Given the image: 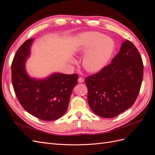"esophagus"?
Wrapping results in <instances>:
<instances>
[{
	"label": "esophagus",
	"mask_w": 155,
	"mask_h": 155,
	"mask_svg": "<svg viewBox=\"0 0 155 155\" xmlns=\"http://www.w3.org/2000/svg\"><path fill=\"white\" fill-rule=\"evenodd\" d=\"M84 81V79L82 77H79L78 79V82L79 83H82Z\"/></svg>",
	"instance_id": "1"
}]
</instances>
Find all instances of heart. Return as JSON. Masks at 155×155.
<instances>
[{"label": "heart", "mask_w": 155, "mask_h": 155, "mask_svg": "<svg viewBox=\"0 0 155 155\" xmlns=\"http://www.w3.org/2000/svg\"><path fill=\"white\" fill-rule=\"evenodd\" d=\"M77 51L85 54L83 67L90 73L98 72L108 64L114 54L116 45L112 38L104 34L90 32L81 34L77 39Z\"/></svg>", "instance_id": "obj_1"}]
</instances>
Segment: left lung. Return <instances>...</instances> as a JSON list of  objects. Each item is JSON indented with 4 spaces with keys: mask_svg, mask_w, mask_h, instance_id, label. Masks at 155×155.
<instances>
[{
    "mask_svg": "<svg viewBox=\"0 0 155 155\" xmlns=\"http://www.w3.org/2000/svg\"><path fill=\"white\" fill-rule=\"evenodd\" d=\"M143 64L138 50L126 40L111 63L85 79L87 102L97 116L111 118L131 107L139 94Z\"/></svg>",
    "mask_w": 155,
    "mask_h": 155,
    "instance_id": "1",
    "label": "left lung"
}]
</instances>
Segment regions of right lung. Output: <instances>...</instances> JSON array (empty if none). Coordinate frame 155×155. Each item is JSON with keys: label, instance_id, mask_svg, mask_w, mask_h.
I'll use <instances>...</instances> for the list:
<instances>
[{"label": "right lung", "instance_id": "obj_1", "mask_svg": "<svg viewBox=\"0 0 155 155\" xmlns=\"http://www.w3.org/2000/svg\"><path fill=\"white\" fill-rule=\"evenodd\" d=\"M33 39L25 41L17 51L12 63V81L22 107L31 115L43 121H53L67 111L77 74L54 73L43 80L30 78L25 62L30 54Z\"/></svg>", "mask_w": 155, "mask_h": 155}]
</instances>
